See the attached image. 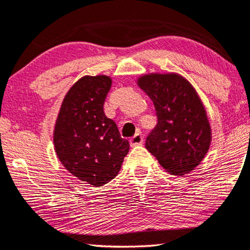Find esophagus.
<instances>
[{"mask_svg": "<svg viewBox=\"0 0 250 250\" xmlns=\"http://www.w3.org/2000/svg\"><path fill=\"white\" fill-rule=\"evenodd\" d=\"M143 143H144V137H143L142 134H136L134 137L130 138V145L131 146L142 145Z\"/></svg>", "mask_w": 250, "mask_h": 250, "instance_id": "1", "label": "esophagus"}]
</instances>
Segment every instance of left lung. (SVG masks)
<instances>
[{
  "instance_id": "8db88e82",
  "label": "left lung",
  "mask_w": 250,
  "mask_h": 250,
  "mask_svg": "<svg viewBox=\"0 0 250 250\" xmlns=\"http://www.w3.org/2000/svg\"><path fill=\"white\" fill-rule=\"evenodd\" d=\"M138 85L152 99L158 123L145 146L172 175L188 174L207 154L211 131L194 88L178 74H147Z\"/></svg>"
}]
</instances>
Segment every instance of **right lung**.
I'll list each match as a JSON object with an SVG mask.
<instances>
[{
    "mask_svg": "<svg viewBox=\"0 0 250 250\" xmlns=\"http://www.w3.org/2000/svg\"><path fill=\"white\" fill-rule=\"evenodd\" d=\"M112 85L106 75L83 76L62 101L53 132L58 159L67 170L94 186L118 175L129 152V142L104 113Z\"/></svg>",
    "mask_w": 250,
    "mask_h": 250,
    "instance_id": "add662e5",
    "label": "right lung"
}]
</instances>
